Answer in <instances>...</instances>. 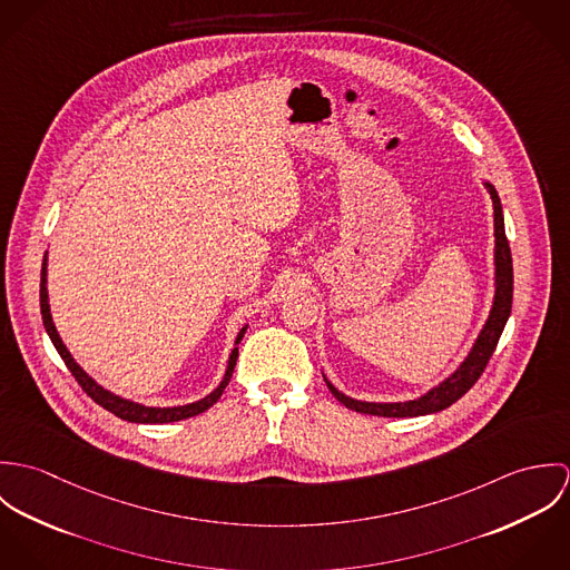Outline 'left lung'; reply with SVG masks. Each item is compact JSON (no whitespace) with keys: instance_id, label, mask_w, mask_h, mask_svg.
I'll use <instances>...</instances> for the list:
<instances>
[{"instance_id":"left-lung-1","label":"left lung","mask_w":570,"mask_h":570,"mask_svg":"<svg viewBox=\"0 0 570 570\" xmlns=\"http://www.w3.org/2000/svg\"><path fill=\"white\" fill-rule=\"evenodd\" d=\"M491 202H493V265H495V292H493V305L489 312L488 323L483 331L479 333L472 351L468 357L461 362V366L445 377L439 386L430 389L425 395L410 400V402H395V404H375V402H360L353 397H346L340 393L325 377L328 391L333 397L355 412L362 414H377V416H421V414H432L443 407L452 406L459 402L483 375L488 366L489 357L493 355V348L502 335V328L509 321L511 314V301H513V265H511V249L504 235V217H502V206L495 188L485 181Z\"/></svg>"}]
</instances>
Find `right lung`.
<instances>
[{
  "mask_svg": "<svg viewBox=\"0 0 570 570\" xmlns=\"http://www.w3.org/2000/svg\"><path fill=\"white\" fill-rule=\"evenodd\" d=\"M46 283H48V258H43V265H41V289H39L43 326H46V331H48V335H50V340H52L55 348L59 351L61 360L66 362V366L70 368V373L75 375V380L79 382V386H81L82 391H85V393H87V395H89L98 406H102L105 410L114 412L116 416H120V419H125V421H131V423H170V421H181V419H188V416L202 414L204 410H208L213 404H217V400L224 395V389L228 386V382H230V377H233V371H235V364H237V357H239V348H237V346H235V348H233V353H230L228 368H226V375H224L222 384H219L210 395H206L204 400L193 402V404H186V406H142V404H138V402L125 400V397L114 395L111 391L102 389L100 384H96V382H94V380L82 371L81 366L75 362V357L70 355L68 346L63 344V340H61V335H59L57 326L52 323V314H50V303H48V287H46ZM245 328H247V326H244V328L239 331V335H237L235 344H239V342H242Z\"/></svg>",
  "mask_w": 570,
  "mask_h": 570,
  "instance_id": "obj_1",
  "label": "right lung"
}]
</instances>
